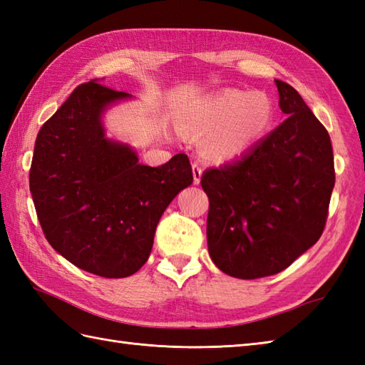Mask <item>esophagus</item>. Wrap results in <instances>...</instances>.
<instances>
[{
  "label": "esophagus",
  "mask_w": 365,
  "mask_h": 365,
  "mask_svg": "<svg viewBox=\"0 0 365 365\" xmlns=\"http://www.w3.org/2000/svg\"><path fill=\"white\" fill-rule=\"evenodd\" d=\"M200 175H202V168L199 163H192V182L197 185L200 182Z\"/></svg>",
  "instance_id": "34e87169"
}]
</instances>
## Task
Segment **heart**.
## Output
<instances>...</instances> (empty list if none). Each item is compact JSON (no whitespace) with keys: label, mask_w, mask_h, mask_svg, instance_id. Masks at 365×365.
<instances>
[{"label":"heart","mask_w":365,"mask_h":365,"mask_svg":"<svg viewBox=\"0 0 365 365\" xmlns=\"http://www.w3.org/2000/svg\"><path fill=\"white\" fill-rule=\"evenodd\" d=\"M273 108L263 94L227 89L199 100L177 120V128L190 139L205 138L207 158H235L267 133Z\"/></svg>","instance_id":"obj_1"}]
</instances>
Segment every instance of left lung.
Here are the masks:
<instances>
[{"label":"left lung","instance_id":"8db88e82","mask_svg":"<svg viewBox=\"0 0 365 365\" xmlns=\"http://www.w3.org/2000/svg\"><path fill=\"white\" fill-rule=\"evenodd\" d=\"M276 86L285 120L242 158L200 177L208 252L238 279L276 274L319 242L336 182L327 128L290 84Z\"/></svg>","mask_w":365,"mask_h":365}]
</instances>
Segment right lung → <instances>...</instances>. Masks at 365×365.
<instances>
[{"instance_id":"right-lung-1","label":"right lung","mask_w":365,"mask_h":365,"mask_svg":"<svg viewBox=\"0 0 365 365\" xmlns=\"http://www.w3.org/2000/svg\"><path fill=\"white\" fill-rule=\"evenodd\" d=\"M128 97L83 83L38 130L29 190L53 250L88 273L127 277L147 262L163 212L192 182L185 153L139 165L127 145L105 138L100 115Z\"/></svg>"}]
</instances>
